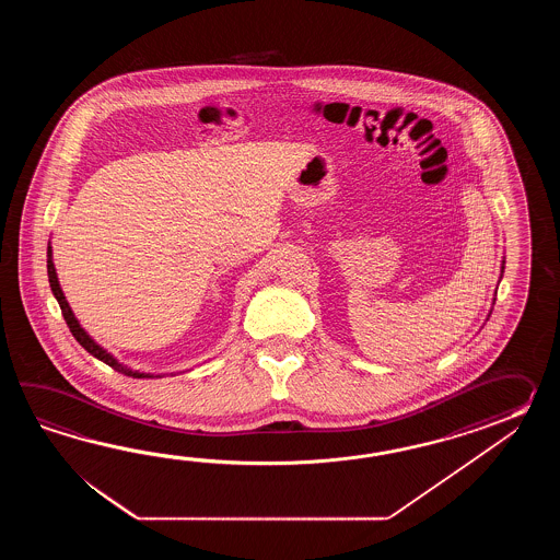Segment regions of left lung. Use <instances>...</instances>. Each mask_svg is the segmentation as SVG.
I'll list each match as a JSON object with an SVG mask.
<instances>
[{
	"instance_id": "8db88e82",
	"label": "left lung",
	"mask_w": 560,
	"mask_h": 560,
	"mask_svg": "<svg viewBox=\"0 0 560 560\" xmlns=\"http://www.w3.org/2000/svg\"><path fill=\"white\" fill-rule=\"evenodd\" d=\"M502 272H504V260H502V266H500V278H502ZM492 306H494V300H492ZM488 316H490V312H488Z\"/></svg>"
}]
</instances>
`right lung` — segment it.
<instances>
[{"label":"right lung","instance_id":"obj_1","mask_svg":"<svg viewBox=\"0 0 560 560\" xmlns=\"http://www.w3.org/2000/svg\"><path fill=\"white\" fill-rule=\"evenodd\" d=\"M48 278L51 292H54V296H56L58 304H60L63 320L70 326V332L73 334V338H75L80 345L84 346L85 350H88L92 357L102 360V362H106L107 366H112V369L118 370V372L126 374V376H131V378H162V376H166V374H150V372H140V370L126 366V364L119 362L118 358L114 357L112 352H107L104 346L97 345L90 334L85 332L84 328H82V324L75 318V314H73L72 308H70L68 300L63 296V290H61L60 280H58V272H56V266H54L51 244H48Z\"/></svg>","mask_w":560,"mask_h":560}]
</instances>
